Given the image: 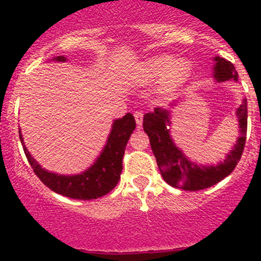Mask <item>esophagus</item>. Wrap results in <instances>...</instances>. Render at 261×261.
<instances>
[{"mask_svg":"<svg viewBox=\"0 0 261 261\" xmlns=\"http://www.w3.org/2000/svg\"><path fill=\"white\" fill-rule=\"evenodd\" d=\"M134 117H135L136 123H138L139 126H140L141 123H143V117H144L143 112H141V111H136L135 114H134Z\"/></svg>","mask_w":261,"mask_h":261,"instance_id":"esophagus-1","label":"esophagus"}]
</instances>
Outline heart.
Instances as JSON below:
<instances>
[{
    "mask_svg": "<svg viewBox=\"0 0 261 261\" xmlns=\"http://www.w3.org/2000/svg\"><path fill=\"white\" fill-rule=\"evenodd\" d=\"M192 65L184 58H174L172 55H155L144 60L139 65L138 74L143 82H154L162 78L165 87H175L183 83L189 77Z\"/></svg>",
    "mask_w": 261,
    "mask_h": 261,
    "instance_id": "1",
    "label": "heart"
}]
</instances>
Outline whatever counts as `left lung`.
Returning a JSON list of instances; mask_svg holds the SVG:
<instances>
[{
    "label": "left lung",
    "instance_id": "left-lung-1",
    "mask_svg": "<svg viewBox=\"0 0 261 261\" xmlns=\"http://www.w3.org/2000/svg\"><path fill=\"white\" fill-rule=\"evenodd\" d=\"M213 77L217 82L236 81L238 72L231 62L223 58L215 57ZM170 114L168 110L155 109L154 112H149L144 116V131L150 139V145L156 159L158 167L163 178L175 188L184 191H201L210 188L232 173L243 155L247 130V103L244 99L243 103L236 110L239 118L240 136L236 140L233 149L227 154L223 162L217 165H198L192 163L183 151L173 143L170 138Z\"/></svg>",
    "mask_w": 261,
    "mask_h": 261
}]
</instances>
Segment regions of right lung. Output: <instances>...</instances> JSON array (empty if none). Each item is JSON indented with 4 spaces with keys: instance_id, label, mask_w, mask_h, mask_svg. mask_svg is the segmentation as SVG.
Returning <instances> with one entry per match:
<instances>
[{
    "instance_id": "1",
    "label": "right lung",
    "mask_w": 261,
    "mask_h": 261,
    "mask_svg": "<svg viewBox=\"0 0 261 261\" xmlns=\"http://www.w3.org/2000/svg\"><path fill=\"white\" fill-rule=\"evenodd\" d=\"M53 60L67 62V58L59 55L53 58ZM135 127V118L131 114H126L122 118L115 120L112 123L111 134L107 138V143L101 155L86 172L75 175H62L43 169L25 146L21 131H18V134L26 158L39 179L55 193L69 198L88 201L105 196L118 183L122 172V158L125 154L126 144Z\"/></svg>"
}]
</instances>
